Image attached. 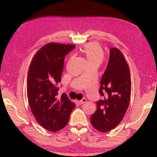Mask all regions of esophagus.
Wrapping results in <instances>:
<instances>
[{
  "instance_id": "obj_1",
  "label": "esophagus",
  "mask_w": 157,
  "mask_h": 157,
  "mask_svg": "<svg viewBox=\"0 0 157 157\" xmlns=\"http://www.w3.org/2000/svg\"><path fill=\"white\" fill-rule=\"evenodd\" d=\"M86 101H87V99H86V98H83L82 100H81V101H78V103H79V104H82L85 103Z\"/></svg>"
}]
</instances>
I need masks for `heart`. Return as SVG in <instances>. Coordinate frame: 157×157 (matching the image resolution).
I'll use <instances>...</instances> for the list:
<instances>
[{
    "label": "heart",
    "instance_id": "heart-1",
    "mask_svg": "<svg viewBox=\"0 0 157 157\" xmlns=\"http://www.w3.org/2000/svg\"><path fill=\"white\" fill-rule=\"evenodd\" d=\"M86 58L87 64H97L99 65L104 57V50L97 43H91L86 44L81 50Z\"/></svg>",
    "mask_w": 157,
    "mask_h": 157
}]
</instances>
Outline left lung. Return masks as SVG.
<instances>
[{
	"label": "left lung",
	"instance_id": "obj_1",
	"mask_svg": "<svg viewBox=\"0 0 157 157\" xmlns=\"http://www.w3.org/2000/svg\"><path fill=\"white\" fill-rule=\"evenodd\" d=\"M97 110L91 117L92 125L102 132L116 128L122 121L130 100L131 79L128 66L117 48L110 50L107 68L101 80Z\"/></svg>",
	"mask_w": 157,
	"mask_h": 157
}]
</instances>
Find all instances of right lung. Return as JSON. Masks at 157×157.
<instances>
[{
  "mask_svg": "<svg viewBox=\"0 0 157 157\" xmlns=\"http://www.w3.org/2000/svg\"><path fill=\"white\" fill-rule=\"evenodd\" d=\"M75 44L49 43L35 55L27 77V98L32 114L40 125L57 132L68 124L76 105L65 93L58 97L65 56Z\"/></svg>",
  "mask_w": 157,
  "mask_h": 157,
  "instance_id": "right-lung-1",
  "label": "right lung"
}]
</instances>
